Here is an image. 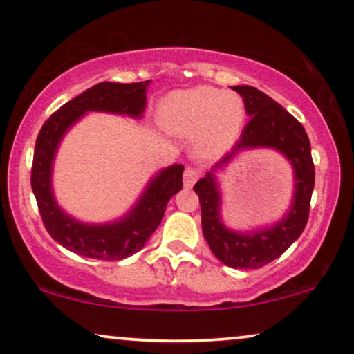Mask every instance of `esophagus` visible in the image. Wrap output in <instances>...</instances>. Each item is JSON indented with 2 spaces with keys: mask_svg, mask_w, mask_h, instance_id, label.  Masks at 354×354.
<instances>
[{
  "mask_svg": "<svg viewBox=\"0 0 354 354\" xmlns=\"http://www.w3.org/2000/svg\"><path fill=\"white\" fill-rule=\"evenodd\" d=\"M198 178H200V173H198L196 169H194V168H186L185 169V178H183V181H185L186 188H191V186H193L194 183L198 181Z\"/></svg>",
  "mask_w": 354,
  "mask_h": 354,
  "instance_id": "34e87169",
  "label": "esophagus"
}]
</instances>
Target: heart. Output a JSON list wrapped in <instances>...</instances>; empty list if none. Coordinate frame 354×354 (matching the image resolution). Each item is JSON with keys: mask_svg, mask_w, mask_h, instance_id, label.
Listing matches in <instances>:
<instances>
[{"mask_svg": "<svg viewBox=\"0 0 354 354\" xmlns=\"http://www.w3.org/2000/svg\"><path fill=\"white\" fill-rule=\"evenodd\" d=\"M245 115L241 96L211 86L173 91L160 106L166 131L193 136L194 149L203 158L221 156L236 143Z\"/></svg>", "mask_w": 354, "mask_h": 354, "instance_id": "b5f03b06", "label": "heart"}]
</instances>
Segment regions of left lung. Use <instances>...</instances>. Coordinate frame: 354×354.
Instances as JSON below:
<instances>
[{"label":"left lung","instance_id":"8db88e82","mask_svg":"<svg viewBox=\"0 0 354 354\" xmlns=\"http://www.w3.org/2000/svg\"><path fill=\"white\" fill-rule=\"evenodd\" d=\"M245 101L250 121L231 153L211 168L196 185L201 226L209 250L223 265L236 270H256L279 258L303 233L310 214L315 188V165L311 146L303 124L270 96L253 86H233ZM270 147L281 152L294 166L295 191L290 209L279 222L266 229L234 232L222 223L221 190L216 173L246 149Z\"/></svg>","mask_w":354,"mask_h":354}]
</instances>
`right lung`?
<instances>
[{
  "mask_svg": "<svg viewBox=\"0 0 354 354\" xmlns=\"http://www.w3.org/2000/svg\"><path fill=\"white\" fill-rule=\"evenodd\" d=\"M143 83H103L68 101L43 124L35 145L31 188H33L44 228L61 246L84 258L118 261L135 254L160 226L171 196L183 188V165L158 171L124 216L108 223H84L73 218L56 201L53 193V165L59 143L68 129L89 111L111 113L140 120L146 108Z\"/></svg>",
  "mask_w": 354,
  "mask_h": 354,
  "instance_id": "add662e5",
  "label": "right lung"
}]
</instances>
